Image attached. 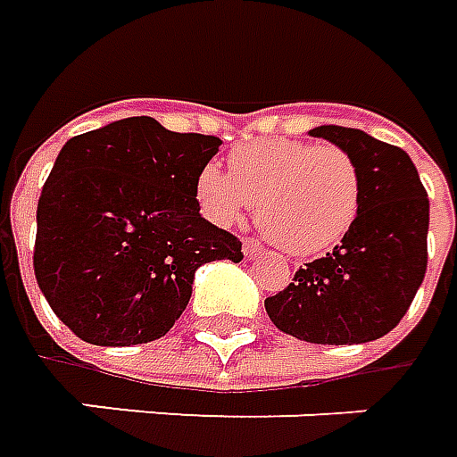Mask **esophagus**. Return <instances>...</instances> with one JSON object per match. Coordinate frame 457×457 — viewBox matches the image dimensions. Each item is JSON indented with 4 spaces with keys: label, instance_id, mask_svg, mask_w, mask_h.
<instances>
[{
    "label": "esophagus",
    "instance_id": "esophagus-1",
    "mask_svg": "<svg viewBox=\"0 0 457 457\" xmlns=\"http://www.w3.org/2000/svg\"><path fill=\"white\" fill-rule=\"evenodd\" d=\"M242 253H245V257H254V254L262 253V245H260L257 240H250V237H247V240L242 242Z\"/></svg>",
    "mask_w": 457,
    "mask_h": 457
}]
</instances>
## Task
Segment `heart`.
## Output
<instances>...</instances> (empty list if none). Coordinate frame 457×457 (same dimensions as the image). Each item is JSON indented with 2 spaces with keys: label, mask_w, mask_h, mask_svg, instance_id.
Here are the masks:
<instances>
[{
  "label": "heart",
  "mask_w": 457,
  "mask_h": 457,
  "mask_svg": "<svg viewBox=\"0 0 457 457\" xmlns=\"http://www.w3.org/2000/svg\"><path fill=\"white\" fill-rule=\"evenodd\" d=\"M197 200L220 228H232L257 203L262 232L285 253L330 250L360 210V172L337 145L254 139L229 152V172L215 162L197 175Z\"/></svg>",
  "instance_id": "b5f03b06"
}]
</instances>
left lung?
Masks as SVG:
<instances>
[{
  "instance_id": "obj_1",
  "label": "left lung",
  "mask_w": 457,
  "mask_h": 457,
  "mask_svg": "<svg viewBox=\"0 0 457 457\" xmlns=\"http://www.w3.org/2000/svg\"><path fill=\"white\" fill-rule=\"evenodd\" d=\"M310 135L343 147L358 164V217L333 253L297 270L265 310L278 330L305 343H370L398 325L425 278L428 192L395 145L337 124Z\"/></svg>"
}]
</instances>
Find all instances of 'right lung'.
Here are the masks:
<instances>
[{"label":"right lung","mask_w":457,"mask_h":457,"mask_svg":"<svg viewBox=\"0 0 457 457\" xmlns=\"http://www.w3.org/2000/svg\"><path fill=\"white\" fill-rule=\"evenodd\" d=\"M222 139L127 117L72 137L37 204L34 275L49 307L92 345L170 333L204 262L242 242L200 215L197 175Z\"/></svg>","instance_id":"1"}]
</instances>
